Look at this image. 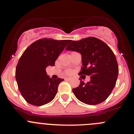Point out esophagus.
<instances>
[{
  "label": "esophagus",
  "mask_w": 134,
  "mask_h": 134,
  "mask_svg": "<svg viewBox=\"0 0 134 134\" xmlns=\"http://www.w3.org/2000/svg\"><path fill=\"white\" fill-rule=\"evenodd\" d=\"M65 80H67V81H69V80H71V78H65Z\"/></svg>",
  "instance_id": "34e87169"
}]
</instances>
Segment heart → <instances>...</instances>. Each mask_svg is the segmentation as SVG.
<instances>
[{"mask_svg":"<svg viewBox=\"0 0 134 134\" xmlns=\"http://www.w3.org/2000/svg\"><path fill=\"white\" fill-rule=\"evenodd\" d=\"M65 73L67 74V75H71V74L72 73V70H71V69L67 70V71H66V72H65Z\"/></svg>","mask_w":134,"mask_h":134,"instance_id":"1","label":"heart"}]
</instances>
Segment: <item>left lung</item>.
I'll use <instances>...</instances> for the list:
<instances>
[{"label": "left lung", "mask_w": 134, "mask_h": 134, "mask_svg": "<svg viewBox=\"0 0 134 134\" xmlns=\"http://www.w3.org/2000/svg\"><path fill=\"white\" fill-rule=\"evenodd\" d=\"M65 49L81 54L83 66L79 75L90 76V81L86 84L80 81V85L72 89L76 98L91 105L104 102L116 85L119 75V66L112 50L95 37L72 41Z\"/></svg>", "instance_id": "1"}]
</instances>
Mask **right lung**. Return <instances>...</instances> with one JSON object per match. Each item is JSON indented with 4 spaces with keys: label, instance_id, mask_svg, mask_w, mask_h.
<instances>
[{
    "label": "right lung",
    "instance_id": "obj_1",
    "mask_svg": "<svg viewBox=\"0 0 134 134\" xmlns=\"http://www.w3.org/2000/svg\"><path fill=\"white\" fill-rule=\"evenodd\" d=\"M70 41L42 38L31 44L23 53L15 69V79L27 103L41 106L54 99L63 79L50 78L46 68L55 65V60Z\"/></svg>",
    "mask_w": 134,
    "mask_h": 134
}]
</instances>
